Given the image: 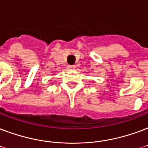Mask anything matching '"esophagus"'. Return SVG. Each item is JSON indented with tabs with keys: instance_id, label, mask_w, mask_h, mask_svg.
<instances>
[{
	"instance_id": "esophagus-1",
	"label": "esophagus",
	"mask_w": 148,
	"mask_h": 148,
	"mask_svg": "<svg viewBox=\"0 0 148 148\" xmlns=\"http://www.w3.org/2000/svg\"><path fill=\"white\" fill-rule=\"evenodd\" d=\"M69 69H75V66H69Z\"/></svg>"
}]
</instances>
